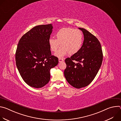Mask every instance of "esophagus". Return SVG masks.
Instances as JSON below:
<instances>
[{
	"label": "esophagus",
	"mask_w": 121,
	"mask_h": 121,
	"mask_svg": "<svg viewBox=\"0 0 121 121\" xmlns=\"http://www.w3.org/2000/svg\"><path fill=\"white\" fill-rule=\"evenodd\" d=\"M58 60H59V63L62 62L64 61V59H62V58H59Z\"/></svg>",
	"instance_id": "1"
}]
</instances>
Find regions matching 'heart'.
<instances>
[{
	"label": "heart",
	"mask_w": 121,
	"mask_h": 121,
	"mask_svg": "<svg viewBox=\"0 0 121 121\" xmlns=\"http://www.w3.org/2000/svg\"><path fill=\"white\" fill-rule=\"evenodd\" d=\"M56 39L51 37L48 40L50 48L59 58H62L68 53L74 55L81 49L83 43V35L82 31L71 28H64L56 33Z\"/></svg>",
	"instance_id": "obj_1"
}]
</instances>
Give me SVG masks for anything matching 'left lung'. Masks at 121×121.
Instances as JSON below:
<instances>
[{
  "label": "left lung",
  "instance_id": "8db88e82",
  "mask_svg": "<svg viewBox=\"0 0 121 121\" xmlns=\"http://www.w3.org/2000/svg\"><path fill=\"white\" fill-rule=\"evenodd\" d=\"M78 29L84 35L82 46L78 53L65 59L66 67L64 71L67 81L77 89L85 87L93 81L103 59L102 49L98 39L86 29Z\"/></svg>",
  "mask_w": 121,
  "mask_h": 121
}]
</instances>
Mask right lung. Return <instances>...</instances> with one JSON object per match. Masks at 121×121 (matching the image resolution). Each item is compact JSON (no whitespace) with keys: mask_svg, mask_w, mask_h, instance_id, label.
<instances>
[{"mask_svg":"<svg viewBox=\"0 0 121 121\" xmlns=\"http://www.w3.org/2000/svg\"><path fill=\"white\" fill-rule=\"evenodd\" d=\"M52 24L38 25L26 32L17 46L15 59L19 72L26 83L40 88L50 79V70L58 63L52 56L48 40L53 30Z\"/></svg>","mask_w":121,"mask_h":121,"instance_id":"obj_1","label":"right lung"}]
</instances>
